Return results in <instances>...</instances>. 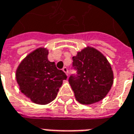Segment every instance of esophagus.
<instances>
[{"label":"esophagus","instance_id":"esophagus-1","mask_svg":"<svg viewBox=\"0 0 134 134\" xmlns=\"http://www.w3.org/2000/svg\"><path fill=\"white\" fill-rule=\"evenodd\" d=\"M63 71L66 74V75H69V71H68V69H67L66 67H64V68L63 69Z\"/></svg>","mask_w":134,"mask_h":134}]
</instances>
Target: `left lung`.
I'll return each instance as SVG.
<instances>
[{"mask_svg": "<svg viewBox=\"0 0 134 134\" xmlns=\"http://www.w3.org/2000/svg\"><path fill=\"white\" fill-rule=\"evenodd\" d=\"M72 59L77 74L71 75L69 81L77 101L91 104L105 98L113 83V72L104 54L88 46Z\"/></svg>", "mask_w": 134, "mask_h": 134, "instance_id": "8db88e82", "label": "left lung"}]
</instances>
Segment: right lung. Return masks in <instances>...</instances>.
I'll return each mask as SVG.
<instances>
[{
	"instance_id": "obj_1",
	"label": "right lung",
	"mask_w": 134,
	"mask_h": 134,
	"mask_svg": "<svg viewBox=\"0 0 134 134\" xmlns=\"http://www.w3.org/2000/svg\"><path fill=\"white\" fill-rule=\"evenodd\" d=\"M48 50H34L18 65L15 77L21 92L32 102L48 104L54 100L67 76L48 59Z\"/></svg>"
}]
</instances>
